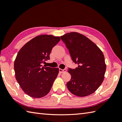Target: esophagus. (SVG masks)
Returning a JSON list of instances; mask_svg holds the SVG:
<instances>
[{"label":"esophagus","instance_id":"34e87169","mask_svg":"<svg viewBox=\"0 0 122 122\" xmlns=\"http://www.w3.org/2000/svg\"><path fill=\"white\" fill-rule=\"evenodd\" d=\"M66 71V69H64V70L61 69H59V72L60 73H64V72H65Z\"/></svg>","mask_w":122,"mask_h":122}]
</instances>
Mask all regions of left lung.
<instances>
[{"label": "left lung", "mask_w": 122, "mask_h": 122, "mask_svg": "<svg viewBox=\"0 0 122 122\" xmlns=\"http://www.w3.org/2000/svg\"><path fill=\"white\" fill-rule=\"evenodd\" d=\"M78 67L69 69L71 79L66 84L71 93L86 97L97 90L104 80L106 65L103 52L84 35L71 32L61 36Z\"/></svg>", "instance_id": "left-lung-1"}]
</instances>
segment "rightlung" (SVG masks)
Wrapping results in <instances>:
<instances>
[{
  "label": "right lung",
  "mask_w": 122,
  "mask_h": 122,
  "mask_svg": "<svg viewBox=\"0 0 122 122\" xmlns=\"http://www.w3.org/2000/svg\"><path fill=\"white\" fill-rule=\"evenodd\" d=\"M60 40L59 36L38 35L26 43L17 54L14 64L15 78L29 97L41 98L50 92L59 69L42 66V64L50 59L52 49Z\"/></svg>",
  "instance_id": "obj_1"
}]
</instances>
